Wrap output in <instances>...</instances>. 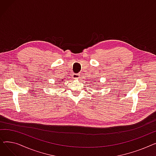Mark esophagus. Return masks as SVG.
Here are the masks:
<instances>
[{
    "label": "esophagus",
    "mask_w": 156,
    "mask_h": 156,
    "mask_svg": "<svg viewBox=\"0 0 156 156\" xmlns=\"http://www.w3.org/2000/svg\"><path fill=\"white\" fill-rule=\"evenodd\" d=\"M73 78H74V79H78V78H80V74H76V73H74L73 75Z\"/></svg>",
    "instance_id": "34e87169"
}]
</instances>
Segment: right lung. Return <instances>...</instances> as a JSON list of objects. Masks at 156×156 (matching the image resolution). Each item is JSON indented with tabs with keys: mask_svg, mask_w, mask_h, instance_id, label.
Returning a JSON list of instances; mask_svg holds the SVG:
<instances>
[{
	"mask_svg": "<svg viewBox=\"0 0 156 156\" xmlns=\"http://www.w3.org/2000/svg\"><path fill=\"white\" fill-rule=\"evenodd\" d=\"M60 82H61V81H60Z\"/></svg>",
	"mask_w": 156,
	"mask_h": 156,
	"instance_id": "1",
	"label": "right lung"
}]
</instances>
